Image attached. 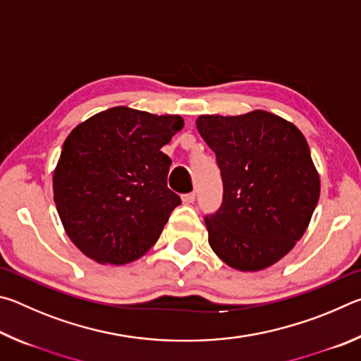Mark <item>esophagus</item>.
Masks as SVG:
<instances>
[{
  "mask_svg": "<svg viewBox=\"0 0 361 361\" xmlns=\"http://www.w3.org/2000/svg\"><path fill=\"white\" fill-rule=\"evenodd\" d=\"M181 200H183V204H192L194 200H195V192L183 194V195H181Z\"/></svg>",
  "mask_w": 361,
  "mask_h": 361,
  "instance_id": "34e87169",
  "label": "esophagus"
}]
</instances>
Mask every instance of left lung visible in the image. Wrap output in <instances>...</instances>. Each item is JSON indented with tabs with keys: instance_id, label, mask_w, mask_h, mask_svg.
<instances>
[{
	"instance_id": "1",
	"label": "left lung",
	"mask_w": 361,
	"mask_h": 361,
	"mask_svg": "<svg viewBox=\"0 0 361 361\" xmlns=\"http://www.w3.org/2000/svg\"><path fill=\"white\" fill-rule=\"evenodd\" d=\"M216 154L223 205L205 218L209 243L226 264L255 272L276 264L304 235L320 176L302 132L264 109L195 121Z\"/></svg>"
}]
</instances>
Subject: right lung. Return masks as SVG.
I'll list each match as a JSON object with an SVG mask.
<instances>
[{
	"mask_svg": "<svg viewBox=\"0 0 361 361\" xmlns=\"http://www.w3.org/2000/svg\"><path fill=\"white\" fill-rule=\"evenodd\" d=\"M185 126L178 114L114 106L78 124L54 170L52 191L70 240L100 264H127L157 242L178 195L161 148Z\"/></svg>",
	"mask_w": 361,
	"mask_h": 361,
	"instance_id": "add662e5",
	"label": "right lung"
}]
</instances>
